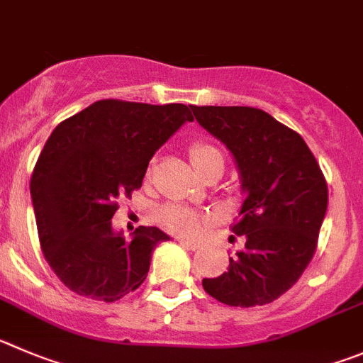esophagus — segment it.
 I'll return each mask as SVG.
<instances>
[{
  "label": "esophagus",
  "instance_id": "34e87169",
  "mask_svg": "<svg viewBox=\"0 0 363 363\" xmlns=\"http://www.w3.org/2000/svg\"><path fill=\"white\" fill-rule=\"evenodd\" d=\"M179 242L182 243L184 247H188V249L191 250H197L199 247H201V242H197V240H189V238H179Z\"/></svg>",
  "mask_w": 363,
  "mask_h": 363
}]
</instances>
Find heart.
I'll return each mask as SVG.
<instances>
[{
	"label": "heart",
	"mask_w": 363,
	"mask_h": 363,
	"mask_svg": "<svg viewBox=\"0 0 363 363\" xmlns=\"http://www.w3.org/2000/svg\"><path fill=\"white\" fill-rule=\"evenodd\" d=\"M189 159H191V164L195 166V170L202 177L211 170L223 172V164H225V159H223V154L220 152V148L209 143V141H195L189 147ZM155 218H157V222L164 229L181 233V235H193L204 223V218L197 211L174 204L159 208Z\"/></svg>",
	"instance_id": "heart-1"
}]
</instances>
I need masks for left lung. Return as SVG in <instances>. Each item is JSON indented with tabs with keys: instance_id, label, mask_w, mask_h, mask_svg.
I'll return each instance as SVG.
<instances>
[{
	"instance_id": "1",
	"label": "left lung",
	"mask_w": 363,
	"mask_h": 363,
	"mask_svg": "<svg viewBox=\"0 0 363 363\" xmlns=\"http://www.w3.org/2000/svg\"><path fill=\"white\" fill-rule=\"evenodd\" d=\"M195 120L235 157L243 202L233 223L245 249L202 286L229 306H263L290 290L313 258L328 184L296 130L254 107L191 105Z\"/></svg>"
}]
</instances>
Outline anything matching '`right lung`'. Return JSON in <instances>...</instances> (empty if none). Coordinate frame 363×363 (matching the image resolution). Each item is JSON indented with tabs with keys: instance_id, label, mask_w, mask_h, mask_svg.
I'll return each mask as SVG.
<instances>
[{
	"instance_id": "add662e5",
	"label": "right lung",
	"mask_w": 363,
	"mask_h": 363,
	"mask_svg": "<svg viewBox=\"0 0 363 363\" xmlns=\"http://www.w3.org/2000/svg\"><path fill=\"white\" fill-rule=\"evenodd\" d=\"M186 121L193 116L184 104L100 100L52 132L30 193L44 258L74 294L114 303L147 279L155 245L170 236L140 225L125 240L111 218Z\"/></svg>"
}]
</instances>
